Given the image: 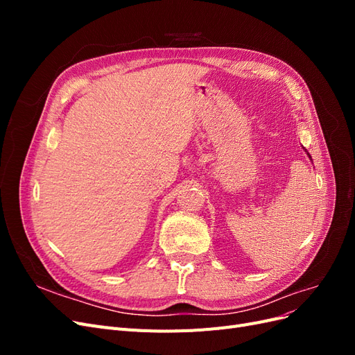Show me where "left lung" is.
I'll use <instances>...</instances> for the list:
<instances>
[{
    "label": "left lung",
    "instance_id": "8db88e82",
    "mask_svg": "<svg viewBox=\"0 0 355 355\" xmlns=\"http://www.w3.org/2000/svg\"><path fill=\"white\" fill-rule=\"evenodd\" d=\"M308 157H309V158H311V155H309V154H308Z\"/></svg>",
    "mask_w": 355,
    "mask_h": 355
}]
</instances>
